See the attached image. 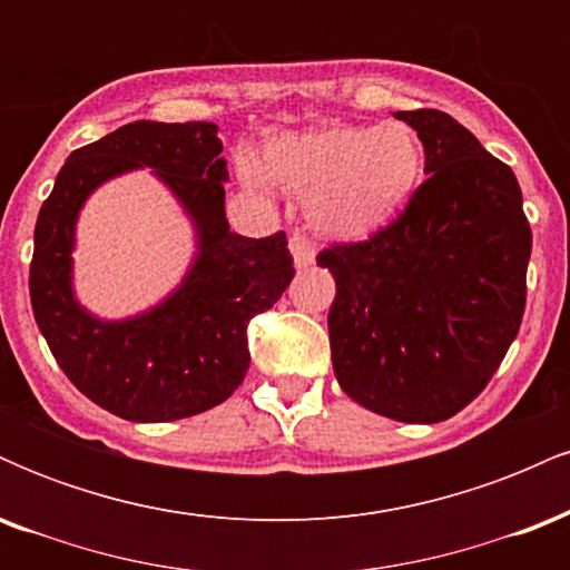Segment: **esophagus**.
Masks as SVG:
<instances>
[{"label": "esophagus", "instance_id": "1", "mask_svg": "<svg viewBox=\"0 0 570 570\" xmlns=\"http://www.w3.org/2000/svg\"><path fill=\"white\" fill-rule=\"evenodd\" d=\"M289 248H292V257H294V263H297V267H307L313 259H316V246H313V240L303 233L292 235Z\"/></svg>", "mask_w": 570, "mask_h": 570}]
</instances>
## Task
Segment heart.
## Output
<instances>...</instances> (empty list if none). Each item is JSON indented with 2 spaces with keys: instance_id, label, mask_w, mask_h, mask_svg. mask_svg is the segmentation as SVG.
<instances>
[{
  "instance_id": "obj_1",
  "label": "heart",
  "mask_w": 570,
  "mask_h": 570,
  "mask_svg": "<svg viewBox=\"0 0 570 570\" xmlns=\"http://www.w3.org/2000/svg\"><path fill=\"white\" fill-rule=\"evenodd\" d=\"M423 171L426 144L407 122H330L271 136L246 179L303 198L307 219L322 235L362 240L407 208Z\"/></svg>"
}]
</instances>
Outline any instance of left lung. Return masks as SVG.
<instances>
[{"label":"left lung","mask_w":570,"mask_h":570,"mask_svg":"<svg viewBox=\"0 0 570 570\" xmlns=\"http://www.w3.org/2000/svg\"><path fill=\"white\" fill-rule=\"evenodd\" d=\"M426 144V181L358 244L318 252L335 276L332 367L353 402L440 423L495 375L525 313L531 225L512 168L440 109L396 112Z\"/></svg>","instance_id":"left-lung-1"}]
</instances>
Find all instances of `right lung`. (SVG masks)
I'll return each mask as SVG.
<instances>
[{
	"label": "right lung",
	"mask_w": 570,
	"mask_h": 570,
	"mask_svg": "<svg viewBox=\"0 0 570 570\" xmlns=\"http://www.w3.org/2000/svg\"><path fill=\"white\" fill-rule=\"evenodd\" d=\"M147 165L180 198L199 233L183 286L141 317L101 323L73 299L76 214L112 175ZM227 179L214 122L139 120L75 149L35 227L29 294L58 367L98 407L136 423L198 415L244 383L246 326L294 278L286 233L244 238L225 219Z\"/></svg>",
	"instance_id": "obj_1"
}]
</instances>
